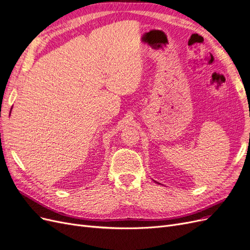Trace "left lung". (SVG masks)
I'll return each mask as SVG.
<instances>
[{
    "label": "left lung",
    "mask_w": 250,
    "mask_h": 250,
    "mask_svg": "<svg viewBox=\"0 0 250 250\" xmlns=\"http://www.w3.org/2000/svg\"><path fill=\"white\" fill-rule=\"evenodd\" d=\"M156 183H157V182H156ZM157 184H159V183H157Z\"/></svg>",
    "instance_id": "obj_1"
}]
</instances>
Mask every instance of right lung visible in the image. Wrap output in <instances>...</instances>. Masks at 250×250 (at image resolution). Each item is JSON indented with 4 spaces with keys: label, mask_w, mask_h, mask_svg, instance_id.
Listing matches in <instances>:
<instances>
[{
    "label": "right lung",
    "mask_w": 250,
    "mask_h": 250,
    "mask_svg": "<svg viewBox=\"0 0 250 250\" xmlns=\"http://www.w3.org/2000/svg\"><path fill=\"white\" fill-rule=\"evenodd\" d=\"M10 113H11V111H10Z\"/></svg>",
    "instance_id": "obj_1"
}]
</instances>
